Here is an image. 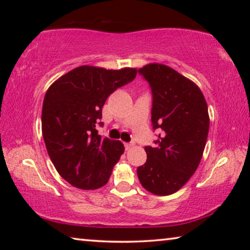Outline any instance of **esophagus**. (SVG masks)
I'll return each instance as SVG.
<instances>
[{
    "mask_svg": "<svg viewBox=\"0 0 250 250\" xmlns=\"http://www.w3.org/2000/svg\"><path fill=\"white\" fill-rule=\"evenodd\" d=\"M132 143H125V150H130L131 147H132Z\"/></svg>",
    "mask_w": 250,
    "mask_h": 250,
    "instance_id": "obj_1",
    "label": "esophagus"
}]
</instances>
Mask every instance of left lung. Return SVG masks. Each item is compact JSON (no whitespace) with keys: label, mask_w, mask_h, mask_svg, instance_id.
Wrapping results in <instances>:
<instances>
[{"label":"left lung","mask_w":250,"mask_h":250,"mask_svg":"<svg viewBox=\"0 0 250 250\" xmlns=\"http://www.w3.org/2000/svg\"><path fill=\"white\" fill-rule=\"evenodd\" d=\"M139 73L152 90V125L162 132L154 141L158 146L145 147L146 162L138 167V177L150 193L170 195L191 179L201 162L209 129L208 109L197 84L171 67L154 62Z\"/></svg>","instance_id":"left-lung-1"}]
</instances>
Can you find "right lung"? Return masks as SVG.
Segmentation results:
<instances>
[{"label":"right lung","mask_w":250,"mask_h":250,"mask_svg":"<svg viewBox=\"0 0 250 250\" xmlns=\"http://www.w3.org/2000/svg\"><path fill=\"white\" fill-rule=\"evenodd\" d=\"M137 73L84 65L62 75L46 91L42 109L46 149L59 175L75 188L96 189L107 184L125 152L120 141L99 135L96 125L108 97Z\"/></svg>","instance_id":"1"}]
</instances>
